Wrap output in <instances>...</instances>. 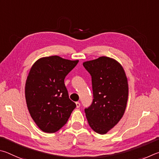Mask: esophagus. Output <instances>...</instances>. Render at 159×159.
Masks as SVG:
<instances>
[{
	"label": "esophagus",
	"mask_w": 159,
	"mask_h": 159,
	"mask_svg": "<svg viewBox=\"0 0 159 159\" xmlns=\"http://www.w3.org/2000/svg\"><path fill=\"white\" fill-rule=\"evenodd\" d=\"M75 104H76V107L77 108H79L80 107V103L79 102H75Z\"/></svg>",
	"instance_id": "1"
}]
</instances>
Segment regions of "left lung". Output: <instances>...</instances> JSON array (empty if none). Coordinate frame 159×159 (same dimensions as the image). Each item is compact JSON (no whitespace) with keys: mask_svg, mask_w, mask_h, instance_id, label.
<instances>
[{"mask_svg":"<svg viewBox=\"0 0 159 159\" xmlns=\"http://www.w3.org/2000/svg\"><path fill=\"white\" fill-rule=\"evenodd\" d=\"M92 81L93 100L84 110L88 123L96 133L104 135L124 116L129 97V84L123 67L107 57L83 63Z\"/></svg>","mask_w":159,"mask_h":159,"instance_id":"1","label":"left lung"}]
</instances>
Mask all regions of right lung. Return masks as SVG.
Returning a JSON list of instances; mask_svg holds the SVG:
<instances>
[{
	"instance_id": "obj_1",
	"label": "right lung",
	"mask_w": 159,
	"mask_h": 159,
	"mask_svg": "<svg viewBox=\"0 0 159 159\" xmlns=\"http://www.w3.org/2000/svg\"><path fill=\"white\" fill-rule=\"evenodd\" d=\"M78 62L51 56L39 58L30 69L25 98L30 116L43 132L58 131L76 107L69 98L64 79Z\"/></svg>"
}]
</instances>
